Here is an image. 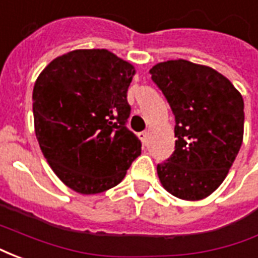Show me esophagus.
I'll return each mask as SVG.
<instances>
[{"label": "esophagus", "mask_w": 258, "mask_h": 258, "mask_svg": "<svg viewBox=\"0 0 258 258\" xmlns=\"http://www.w3.org/2000/svg\"><path fill=\"white\" fill-rule=\"evenodd\" d=\"M138 137H140V140L142 141V144H144V145L148 144V140H149V133H148V131H142V133L138 134Z\"/></svg>", "instance_id": "esophagus-1"}]
</instances>
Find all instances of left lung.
Wrapping results in <instances>:
<instances>
[{
  "label": "left lung",
  "instance_id": "8db88e82",
  "mask_svg": "<svg viewBox=\"0 0 258 258\" xmlns=\"http://www.w3.org/2000/svg\"><path fill=\"white\" fill-rule=\"evenodd\" d=\"M152 80L175 116V151L157 164L163 188L182 200L222 184L243 141V98L214 69L177 59L155 64Z\"/></svg>",
  "mask_w": 258,
  "mask_h": 258
}]
</instances>
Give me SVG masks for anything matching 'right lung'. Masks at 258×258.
Listing matches in <instances>:
<instances>
[{"label":"right lung","instance_id":"obj_1","mask_svg":"<svg viewBox=\"0 0 258 258\" xmlns=\"http://www.w3.org/2000/svg\"><path fill=\"white\" fill-rule=\"evenodd\" d=\"M135 68L107 49L55 58L33 90L36 137L53 173L70 189L101 194L121 182L141 155L125 127Z\"/></svg>","mask_w":258,"mask_h":258}]
</instances>
